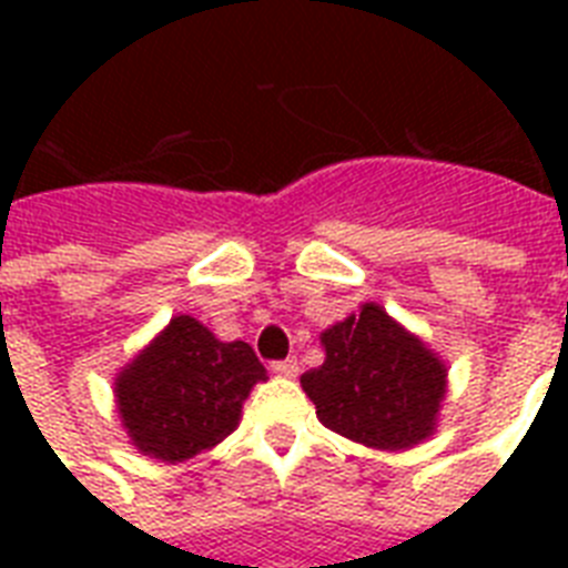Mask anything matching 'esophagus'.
<instances>
[{"mask_svg":"<svg viewBox=\"0 0 568 568\" xmlns=\"http://www.w3.org/2000/svg\"><path fill=\"white\" fill-rule=\"evenodd\" d=\"M271 372H274L276 377H297L301 365H297V359H283V363L271 365Z\"/></svg>","mask_w":568,"mask_h":568,"instance_id":"esophagus-1","label":"esophagus"}]
</instances>
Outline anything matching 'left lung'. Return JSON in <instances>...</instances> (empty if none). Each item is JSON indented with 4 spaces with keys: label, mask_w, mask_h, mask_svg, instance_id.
<instances>
[{
    "label": "left lung",
    "mask_w": 568,
    "mask_h": 568,
    "mask_svg": "<svg viewBox=\"0 0 568 568\" xmlns=\"http://www.w3.org/2000/svg\"><path fill=\"white\" fill-rule=\"evenodd\" d=\"M324 365L301 377L318 422L365 448L406 450L430 439L448 395V365L379 303L321 333Z\"/></svg>",
    "instance_id": "1"
}]
</instances>
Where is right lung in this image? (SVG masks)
I'll return each mask as SVG.
<instances>
[{
  "label": "right lung",
  "mask_w": 568,
  "mask_h": 568,
  "mask_svg": "<svg viewBox=\"0 0 568 568\" xmlns=\"http://www.w3.org/2000/svg\"><path fill=\"white\" fill-rule=\"evenodd\" d=\"M265 365L247 342H221L191 315H176L114 377V404L138 454L176 466L221 445Z\"/></svg>",
  "instance_id": "1"
}]
</instances>
